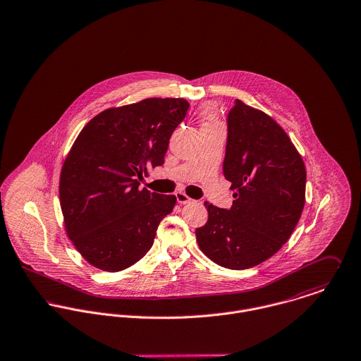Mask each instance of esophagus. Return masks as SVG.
Masks as SVG:
<instances>
[{
	"mask_svg": "<svg viewBox=\"0 0 361 361\" xmlns=\"http://www.w3.org/2000/svg\"><path fill=\"white\" fill-rule=\"evenodd\" d=\"M176 198H177V202H178L180 204H187V203H190V202L192 200L188 195H185V194L181 192V191L176 192Z\"/></svg>",
	"mask_w": 361,
	"mask_h": 361,
	"instance_id": "esophagus-1",
	"label": "esophagus"
}]
</instances>
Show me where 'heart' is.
Here are the masks:
<instances>
[{"label":"heart","instance_id":"1","mask_svg":"<svg viewBox=\"0 0 361 361\" xmlns=\"http://www.w3.org/2000/svg\"><path fill=\"white\" fill-rule=\"evenodd\" d=\"M206 118H207V123L206 124H214V116H213V112L209 109V111H206Z\"/></svg>","mask_w":361,"mask_h":361}]
</instances>
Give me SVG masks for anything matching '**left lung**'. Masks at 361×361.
<instances>
[{
    "label": "left lung",
    "instance_id": "left-lung-1",
    "mask_svg": "<svg viewBox=\"0 0 361 361\" xmlns=\"http://www.w3.org/2000/svg\"><path fill=\"white\" fill-rule=\"evenodd\" d=\"M235 200L231 209L204 203L209 219L197 228L200 250L219 266L243 270L277 253L305 206L306 167L280 124L235 99L227 116L223 161Z\"/></svg>",
    "mask_w": 361,
    "mask_h": 361
}]
</instances>
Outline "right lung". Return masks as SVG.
<instances>
[{
	"label": "right lung",
	"instance_id": "right-lung-1",
	"mask_svg": "<svg viewBox=\"0 0 361 361\" xmlns=\"http://www.w3.org/2000/svg\"><path fill=\"white\" fill-rule=\"evenodd\" d=\"M190 104L148 98L88 121L63 163L59 200L66 233L97 269L121 271L151 249L176 197L140 190L138 178L161 166Z\"/></svg>",
	"mask_w": 361,
	"mask_h": 361
}]
</instances>
